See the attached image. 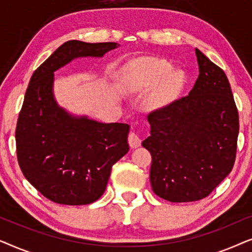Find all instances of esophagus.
Returning <instances> with one entry per match:
<instances>
[{
	"label": "esophagus",
	"instance_id": "esophagus-1",
	"mask_svg": "<svg viewBox=\"0 0 252 252\" xmlns=\"http://www.w3.org/2000/svg\"><path fill=\"white\" fill-rule=\"evenodd\" d=\"M128 143H129V146L134 149V148H137L141 146V139L136 133L130 132L128 134Z\"/></svg>",
	"mask_w": 252,
	"mask_h": 252
}]
</instances>
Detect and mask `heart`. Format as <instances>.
<instances>
[{"label":"heart","instance_id":"heart-1","mask_svg":"<svg viewBox=\"0 0 252 252\" xmlns=\"http://www.w3.org/2000/svg\"><path fill=\"white\" fill-rule=\"evenodd\" d=\"M158 81L159 85L156 93V103L158 105H165L181 91L185 82L184 72L171 70V64L166 61L148 58L126 74V84L130 88L151 86Z\"/></svg>","mask_w":252,"mask_h":252}]
</instances>
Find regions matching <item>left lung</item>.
Wrapping results in <instances>:
<instances>
[{"label": "left lung", "instance_id": "1", "mask_svg": "<svg viewBox=\"0 0 252 252\" xmlns=\"http://www.w3.org/2000/svg\"><path fill=\"white\" fill-rule=\"evenodd\" d=\"M199 74L188 96L148 116L150 182L174 203L206 197L230 173L236 156L239 112L225 72L195 48Z\"/></svg>", "mask_w": 252, "mask_h": 252}]
</instances>
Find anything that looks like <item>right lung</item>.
Here are the masks:
<instances>
[{
  "instance_id": "right-lung-1",
  "label": "right lung",
  "mask_w": 252,
  "mask_h": 252,
  "mask_svg": "<svg viewBox=\"0 0 252 252\" xmlns=\"http://www.w3.org/2000/svg\"><path fill=\"white\" fill-rule=\"evenodd\" d=\"M118 47L67 41L30 80L17 122V158L30 184L58 204L85 205L101 197L112 165L129 150V125L67 112L55 99L54 72L78 57H103Z\"/></svg>"
}]
</instances>
